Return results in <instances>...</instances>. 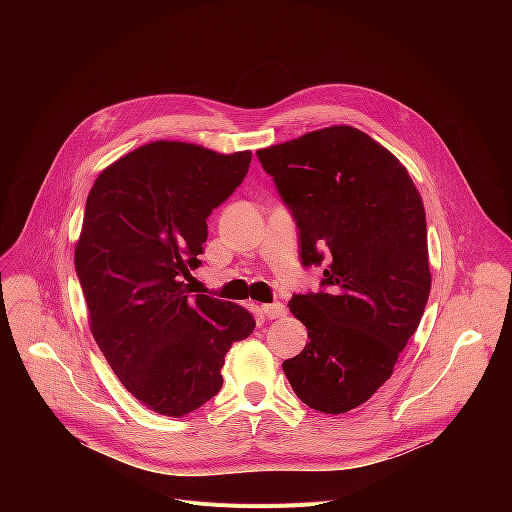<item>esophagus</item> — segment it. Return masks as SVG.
<instances>
[{
    "mask_svg": "<svg viewBox=\"0 0 512 512\" xmlns=\"http://www.w3.org/2000/svg\"><path fill=\"white\" fill-rule=\"evenodd\" d=\"M261 312L267 316V318H283L287 312H285V306L283 304H279V302H275V304H263L261 306Z\"/></svg>",
    "mask_w": 512,
    "mask_h": 512,
    "instance_id": "obj_1",
    "label": "esophagus"
}]
</instances>
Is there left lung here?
I'll use <instances>...</instances> for the list:
<instances>
[{"label":"left lung","instance_id":"8db88e82","mask_svg":"<svg viewBox=\"0 0 512 512\" xmlns=\"http://www.w3.org/2000/svg\"><path fill=\"white\" fill-rule=\"evenodd\" d=\"M257 158L296 218L302 263L326 265L320 294L289 300L310 342L283 373L308 407L346 413L393 375L423 316L431 273L421 196L407 168L350 125Z\"/></svg>","mask_w":512,"mask_h":512}]
</instances>
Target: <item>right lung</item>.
Returning <instances> with one entry per match:
<instances>
[{"instance_id":"right-lung-1","label":"right lung","mask_w":512,"mask_h":512,"mask_svg":"<svg viewBox=\"0 0 512 512\" xmlns=\"http://www.w3.org/2000/svg\"><path fill=\"white\" fill-rule=\"evenodd\" d=\"M251 152L152 141L95 180L75 269L91 332L123 387L145 407L182 417L223 387L233 342L255 330L245 308L190 296L206 218L249 172Z\"/></svg>"}]
</instances>
